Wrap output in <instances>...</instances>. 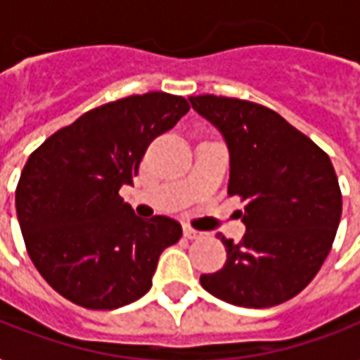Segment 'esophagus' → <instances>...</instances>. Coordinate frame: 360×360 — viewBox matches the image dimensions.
Wrapping results in <instances>:
<instances>
[{
	"label": "esophagus",
	"mask_w": 360,
	"mask_h": 360,
	"mask_svg": "<svg viewBox=\"0 0 360 360\" xmlns=\"http://www.w3.org/2000/svg\"><path fill=\"white\" fill-rule=\"evenodd\" d=\"M183 233L187 236L188 240H198V238H202V236H205V232H198V230L191 228V226H185V228H183Z\"/></svg>",
	"instance_id": "esophagus-1"
}]
</instances>
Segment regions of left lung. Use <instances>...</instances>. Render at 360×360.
<instances>
[{
	"label": "left lung",
	"instance_id": "obj_1",
	"mask_svg": "<svg viewBox=\"0 0 360 360\" xmlns=\"http://www.w3.org/2000/svg\"><path fill=\"white\" fill-rule=\"evenodd\" d=\"M230 150L228 195L245 200V233L226 248L220 271L200 275L224 302L269 308L302 292L328 257L341 220V188L329 155L278 112L257 103L197 95Z\"/></svg>",
	"mask_w": 360,
	"mask_h": 360
}]
</instances>
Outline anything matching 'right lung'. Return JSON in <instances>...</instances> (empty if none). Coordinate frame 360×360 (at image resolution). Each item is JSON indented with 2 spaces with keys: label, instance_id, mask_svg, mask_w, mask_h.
Instances as JSON below:
<instances>
[{
  "label": "right lung",
  "instance_id": "1",
  "mask_svg": "<svg viewBox=\"0 0 360 360\" xmlns=\"http://www.w3.org/2000/svg\"><path fill=\"white\" fill-rule=\"evenodd\" d=\"M188 109L179 95H130L87 110L29 155L15 191L22 240L70 302L112 310L152 288L158 259L183 230L167 216L138 218L119 188L132 185L148 146Z\"/></svg>",
  "mask_w": 360,
  "mask_h": 360
}]
</instances>
